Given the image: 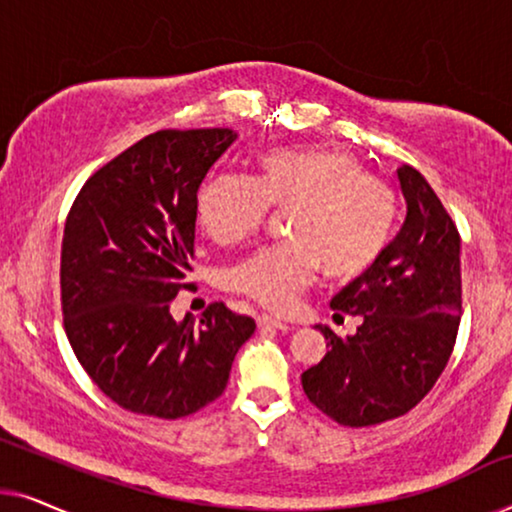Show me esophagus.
Here are the masks:
<instances>
[{
	"label": "esophagus",
	"mask_w": 512,
	"mask_h": 512,
	"mask_svg": "<svg viewBox=\"0 0 512 512\" xmlns=\"http://www.w3.org/2000/svg\"><path fill=\"white\" fill-rule=\"evenodd\" d=\"M256 321H258V328H272V331H291L289 324H284V321L270 317V314H258Z\"/></svg>",
	"instance_id": "34e87169"
}]
</instances>
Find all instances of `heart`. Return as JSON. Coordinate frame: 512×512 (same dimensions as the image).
Wrapping results in <instances>:
<instances>
[{
	"label": "heart",
	"mask_w": 512,
	"mask_h": 512,
	"mask_svg": "<svg viewBox=\"0 0 512 512\" xmlns=\"http://www.w3.org/2000/svg\"><path fill=\"white\" fill-rule=\"evenodd\" d=\"M268 207H291L289 240L240 258L228 270V286L272 312L291 310L321 265L333 279L368 272L396 223L394 191L366 174L354 153L333 146L265 151L256 158L254 181L219 174L195 200L200 226L223 244L254 235Z\"/></svg>",
	"instance_id": "b5f03b06"
}]
</instances>
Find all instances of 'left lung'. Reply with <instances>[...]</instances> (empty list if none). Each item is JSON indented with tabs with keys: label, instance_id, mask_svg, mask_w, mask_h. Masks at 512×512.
<instances>
[{
	"label": "left lung",
	"instance_id": "1",
	"mask_svg": "<svg viewBox=\"0 0 512 512\" xmlns=\"http://www.w3.org/2000/svg\"><path fill=\"white\" fill-rule=\"evenodd\" d=\"M408 216L373 268L331 300L361 317L354 335L328 340L303 377L310 403L342 426H373L410 412L450 361L461 321V237L415 167H398Z\"/></svg>",
	"mask_w": 512,
	"mask_h": 512
}]
</instances>
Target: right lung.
I'll return each instance as SVG.
<instances>
[{"mask_svg":"<svg viewBox=\"0 0 512 512\" xmlns=\"http://www.w3.org/2000/svg\"><path fill=\"white\" fill-rule=\"evenodd\" d=\"M237 139L230 128L158 130L109 160L76 195L60 256L62 321L76 359L123 410L193 415L226 389L256 324L223 303L172 319L191 289L198 188Z\"/></svg>","mask_w":512,"mask_h":512,"instance_id":"1","label":"right lung"}]
</instances>
